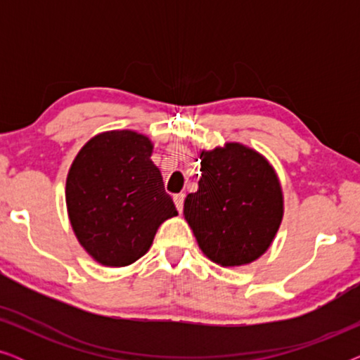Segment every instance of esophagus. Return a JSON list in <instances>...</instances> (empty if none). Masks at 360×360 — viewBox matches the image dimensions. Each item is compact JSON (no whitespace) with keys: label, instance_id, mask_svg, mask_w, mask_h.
I'll list each match as a JSON object with an SVG mask.
<instances>
[{"label":"esophagus","instance_id":"obj_1","mask_svg":"<svg viewBox=\"0 0 360 360\" xmlns=\"http://www.w3.org/2000/svg\"><path fill=\"white\" fill-rule=\"evenodd\" d=\"M174 201H175V206H176V210H179V213H181V211H184L185 193H176V195H174Z\"/></svg>","mask_w":360,"mask_h":360}]
</instances>
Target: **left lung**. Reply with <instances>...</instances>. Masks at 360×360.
Instances as JSON below:
<instances>
[{
    "label": "left lung",
    "instance_id": "1",
    "mask_svg": "<svg viewBox=\"0 0 360 360\" xmlns=\"http://www.w3.org/2000/svg\"><path fill=\"white\" fill-rule=\"evenodd\" d=\"M200 159L198 191L184 205L198 245L223 267L252 262L269 249L282 221L277 175L262 155L240 144L201 152Z\"/></svg>",
    "mask_w": 360,
    "mask_h": 360
}]
</instances>
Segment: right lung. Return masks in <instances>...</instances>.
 Instances as JSON below:
<instances>
[{
	"mask_svg": "<svg viewBox=\"0 0 360 360\" xmlns=\"http://www.w3.org/2000/svg\"><path fill=\"white\" fill-rule=\"evenodd\" d=\"M152 144L132 131L93 137L67 176V208L78 240L93 259L124 267L149 250L159 226L176 216L150 160Z\"/></svg>",
	"mask_w": 360,
	"mask_h": 360,
	"instance_id": "add662e5",
	"label": "right lung"
}]
</instances>
